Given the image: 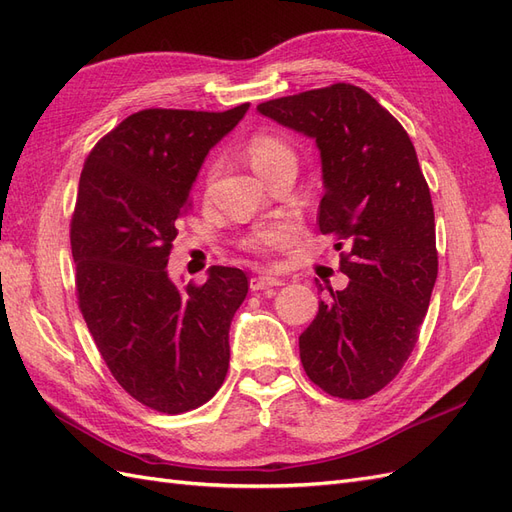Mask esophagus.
Masks as SVG:
<instances>
[{"mask_svg":"<svg viewBox=\"0 0 512 512\" xmlns=\"http://www.w3.org/2000/svg\"><path fill=\"white\" fill-rule=\"evenodd\" d=\"M275 286H282L280 277H271V275H256L250 280V288L256 290H267V288H275Z\"/></svg>","mask_w":512,"mask_h":512,"instance_id":"obj_1","label":"esophagus"}]
</instances>
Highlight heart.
<instances>
[{"instance_id":"1","label":"heart","mask_w":512,"mask_h":512,"mask_svg":"<svg viewBox=\"0 0 512 512\" xmlns=\"http://www.w3.org/2000/svg\"><path fill=\"white\" fill-rule=\"evenodd\" d=\"M245 153L260 177H267L273 168L282 164H297V156H294L292 145L286 141V138L271 132L254 134L250 141H247ZM286 235H288V228L284 224H271L265 230L258 232L252 245L258 247V250H265V247H271L277 241H282Z\"/></svg>"}]
</instances>
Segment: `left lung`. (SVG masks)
Here are the masks:
<instances>
[{"mask_svg":"<svg viewBox=\"0 0 512 512\" xmlns=\"http://www.w3.org/2000/svg\"><path fill=\"white\" fill-rule=\"evenodd\" d=\"M258 113L314 138L320 232L350 243L339 262L348 286L320 301L299 337L303 369L333 397L365 399L408 361L438 277L433 205L414 145L386 108L350 83L262 102Z\"/></svg>","mask_w":512,"mask_h":512,"instance_id":"8db88e82","label":"left lung"}]
</instances>
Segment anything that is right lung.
<instances>
[{
  "mask_svg": "<svg viewBox=\"0 0 512 512\" xmlns=\"http://www.w3.org/2000/svg\"><path fill=\"white\" fill-rule=\"evenodd\" d=\"M247 108L138 111L91 149L81 173L70 226L79 307L115 380L164 414L203 406L228 371L245 273L211 267L203 286L181 288L166 265L200 166Z\"/></svg>",
  "mask_w": 512,
  "mask_h": 512,
  "instance_id": "1",
  "label": "right lung"
}]
</instances>
